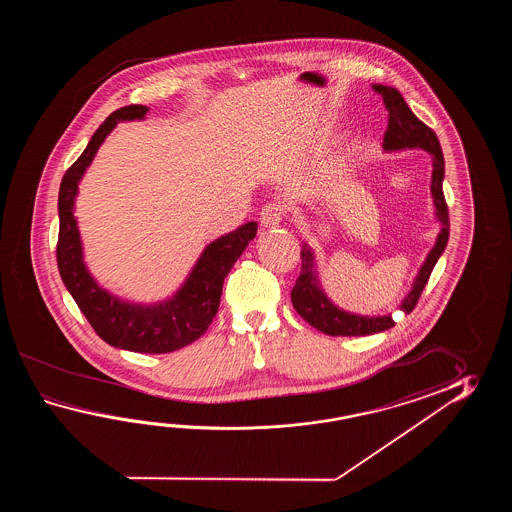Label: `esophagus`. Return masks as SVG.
Masks as SVG:
<instances>
[{"label": "esophagus", "instance_id": "esophagus-1", "mask_svg": "<svg viewBox=\"0 0 512 512\" xmlns=\"http://www.w3.org/2000/svg\"><path fill=\"white\" fill-rule=\"evenodd\" d=\"M285 218V207L278 201H271L267 203L265 207L261 208L260 221L263 227L267 229H274L282 223V219Z\"/></svg>", "mask_w": 512, "mask_h": 512}]
</instances>
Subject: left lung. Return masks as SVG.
<instances>
[{
    "label": "left lung",
    "mask_w": 512,
    "mask_h": 512,
    "mask_svg": "<svg viewBox=\"0 0 512 512\" xmlns=\"http://www.w3.org/2000/svg\"><path fill=\"white\" fill-rule=\"evenodd\" d=\"M373 91L379 93L388 109V130L384 133V150H404V148H423L432 155V196H434L435 216L441 221V232L437 236L434 249L428 254L419 276L415 278L414 287L404 298L401 311L412 313L419 302L430 274L434 271L435 263L443 254L450 234V219L446 207L445 194H443V177H445V159L441 152V144L432 128H428L423 120L417 119L414 111L408 108L403 95L395 87L375 84ZM302 256V271L291 291V302L296 313L304 318L307 324L316 327L318 331L331 335V337H364L381 333L395 326L393 318L386 316H359L346 313L338 309L327 300L326 294L316 285V276L313 272V252L304 245L300 252Z\"/></svg>",
    "instance_id": "obj_1"
}]
</instances>
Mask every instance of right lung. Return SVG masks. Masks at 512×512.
Masks as SVG:
<instances>
[{
  "label": "right lung",
  "instance_id": "obj_1",
  "mask_svg": "<svg viewBox=\"0 0 512 512\" xmlns=\"http://www.w3.org/2000/svg\"><path fill=\"white\" fill-rule=\"evenodd\" d=\"M146 111L148 108L141 104H131L113 111L95 131L82 155L67 168L58 192L60 230L56 261L62 282L98 337L115 348L157 355L185 348L207 331L218 313L223 282L241 252L256 236L258 225L249 221L240 229L212 241L201 254L181 291L164 304H126L98 287L82 261L80 234L77 219L73 216L78 181L117 122L142 119Z\"/></svg>",
  "mask_w": 512,
  "mask_h": 512
}]
</instances>
